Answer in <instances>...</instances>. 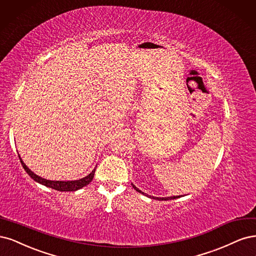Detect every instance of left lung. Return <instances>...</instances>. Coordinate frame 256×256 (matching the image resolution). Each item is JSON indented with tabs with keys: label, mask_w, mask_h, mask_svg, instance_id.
<instances>
[{
	"label": "left lung",
	"mask_w": 256,
	"mask_h": 256,
	"mask_svg": "<svg viewBox=\"0 0 256 256\" xmlns=\"http://www.w3.org/2000/svg\"><path fill=\"white\" fill-rule=\"evenodd\" d=\"M132 186H133L134 187V189H135V190H137L138 192H142V194H144L142 192H140L139 190V189L135 186V185H133V184H132ZM146 196H148V194H146ZM176 198H180L178 196H168V198H154L153 196V199H158V200H164V201H167V200H172V199H176Z\"/></svg>",
	"instance_id": "obj_1"
}]
</instances>
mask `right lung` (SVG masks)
<instances>
[{
    "label": "right lung",
    "instance_id": "right-lung-1",
    "mask_svg": "<svg viewBox=\"0 0 256 256\" xmlns=\"http://www.w3.org/2000/svg\"><path fill=\"white\" fill-rule=\"evenodd\" d=\"M19 158H20V162L22 164L24 170L28 173V176L32 180H36V182H38L40 184L46 186V187L53 188V189H55V190H58V192H76V190H78V189H80L82 187H84L92 182L94 176V172H96V169H94L90 174H88L87 176H85L83 178L78 180H68V182H62V180H48L40 178V176H36L34 172H32L26 167V164L22 162L20 155H19Z\"/></svg>",
    "mask_w": 256,
    "mask_h": 256
}]
</instances>
